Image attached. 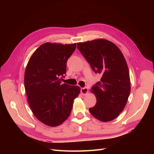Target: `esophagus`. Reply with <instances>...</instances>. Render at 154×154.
I'll return each instance as SVG.
<instances>
[{
    "label": "esophagus",
    "instance_id": "obj_1",
    "mask_svg": "<svg viewBox=\"0 0 154 154\" xmlns=\"http://www.w3.org/2000/svg\"><path fill=\"white\" fill-rule=\"evenodd\" d=\"M88 88L87 87H84V88H81V93L83 94V95H87L88 94Z\"/></svg>",
    "mask_w": 154,
    "mask_h": 154
}]
</instances>
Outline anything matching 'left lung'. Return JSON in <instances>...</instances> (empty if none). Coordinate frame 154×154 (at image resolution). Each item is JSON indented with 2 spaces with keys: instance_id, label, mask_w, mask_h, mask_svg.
Instances as JSON below:
<instances>
[{
  "instance_id": "left-lung-1",
  "label": "left lung",
  "mask_w": 154,
  "mask_h": 154,
  "mask_svg": "<svg viewBox=\"0 0 154 154\" xmlns=\"http://www.w3.org/2000/svg\"><path fill=\"white\" fill-rule=\"evenodd\" d=\"M77 48L93 71L101 75L91 88L97 101L89 112L103 122L116 119L125 109L130 92L128 67L123 53L116 44L103 38L79 42Z\"/></svg>"
}]
</instances>
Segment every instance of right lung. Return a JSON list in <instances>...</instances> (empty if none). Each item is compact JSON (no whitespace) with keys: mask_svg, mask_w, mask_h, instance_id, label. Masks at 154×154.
<instances>
[{"mask_svg":"<svg viewBox=\"0 0 154 154\" xmlns=\"http://www.w3.org/2000/svg\"><path fill=\"white\" fill-rule=\"evenodd\" d=\"M76 43L47 42L41 45L30 57L24 74V86L31 111L40 122L57 127L71 114L73 101L80 87L61 82L66 73V63Z\"/></svg>","mask_w":154,"mask_h":154,"instance_id":"obj_1","label":"right lung"}]
</instances>
